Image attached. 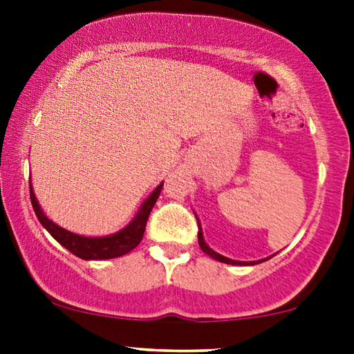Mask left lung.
Instances as JSON below:
<instances>
[{
	"mask_svg": "<svg viewBox=\"0 0 354 354\" xmlns=\"http://www.w3.org/2000/svg\"><path fill=\"white\" fill-rule=\"evenodd\" d=\"M198 243H200V246H201V250L205 251L206 254H209L211 258H214V259H217V261H221V263H227V264H235V266H241V264H248V263H240V261H234V259H229V258H225V256H222V254H219V253H216V251H212L209 246L206 245V241H205V239H203V232H201V229H200V225H198ZM263 261H266V259H263ZM263 261H253V263H250V264H256V263H263Z\"/></svg>",
	"mask_w": 354,
	"mask_h": 354,
	"instance_id": "8db88e82",
	"label": "left lung"
}]
</instances>
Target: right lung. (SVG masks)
I'll use <instances>...</instances> for the list:
<instances>
[{
	"mask_svg": "<svg viewBox=\"0 0 354 354\" xmlns=\"http://www.w3.org/2000/svg\"><path fill=\"white\" fill-rule=\"evenodd\" d=\"M162 190V183L158 185L151 195L148 196V200L143 203L137 216L133 217V221L122 229L118 234L109 235V236H101V239H90V236H82L72 232L62 229V227L56 225L55 222L48 219L40 209L35 195H33L32 187H30V201L33 206V211L40 221V224L50 232L53 239L71 251L72 254L79 256L82 259H111V258H119V256L127 254L129 251H132L135 246H138L140 241L143 239L145 229H147V221L151 212L153 206L156 205V200L159 198V193Z\"/></svg>",
	"mask_w": 354,
	"mask_h": 354,
	"instance_id": "right-lung-1",
	"label": "right lung"
}]
</instances>
